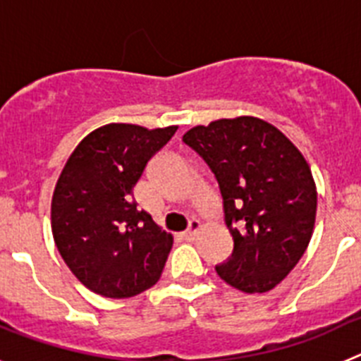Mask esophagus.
<instances>
[{
  "label": "esophagus",
  "instance_id": "34e87169",
  "mask_svg": "<svg viewBox=\"0 0 361 361\" xmlns=\"http://www.w3.org/2000/svg\"><path fill=\"white\" fill-rule=\"evenodd\" d=\"M200 228H202V224H200L199 220H191V222H190V228H188L186 231L183 233V237L186 238V240H193V238H195L197 233H199Z\"/></svg>",
  "mask_w": 361,
  "mask_h": 361
}]
</instances>
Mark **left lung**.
Returning <instances> with one entry per match:
<instances>
[{
    "mask_svg": "<svg viewBox=\"0 0 361 361\" xmlns=\"http://www.w3.org/2000/svg\"><path fill=\"white\" fill-rule=\"evenodd\" d=\"M183 141L219 180L235 247L216 266L242 293L279 286L307 250L317 219V184L298 148L276 126L253 116L193 126Z\"/></svg>",
    "mask_w": 361,
    "mask_h": 361,
    "instance_id": "left-lung-1",
    "label": "left lung"
}]
</instances>
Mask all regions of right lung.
<instances>
[{
  "label": "right lung",
  "mask_w": 361,
  "mask_h": 361,
  "mask_svg": "<svg viewBox=\"0 0 361 361\" xmlns=\"http://www.w3.org/2000/svg\"><path fill=\"white\" fill-rule=\"evenodd\" d=\"M177 126L110 123L82 139L52 195V235L75 279L106 298H130L157 282L173 237L137 209L133 186Z\"/></svg>",
  "instance_id": "right-lung-1"
}]
</instances>
